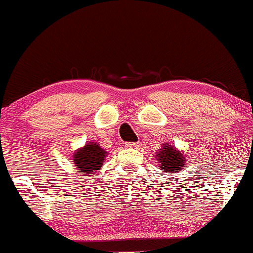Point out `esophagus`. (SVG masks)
Instances as JSON below:
<instances>
[{
	"label": "esophagus",
	"instance_id": "1",
	"mask_svg": "<svg viewBox=\"0 0 253 253\" xmlns=\"http://www.w3.org/2000/svg\"><path fill=\"white\" fill-rule=\"evenodd\" d=\"M126 148H139L140 144L139 142H126Z\"/></svg>",
	"mask_w": 253,
	"mask_h": 253
}]
</instances>
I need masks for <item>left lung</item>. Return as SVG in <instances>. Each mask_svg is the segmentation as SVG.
<instances>
[{"instance_id": "left-lung-1", "label": "left lung", "mask_w": 253, "mask_h": 253, "mask_svg": "<svg viewBox=\"0 0 253 253\" xmlns=\"http://www.w3.org/2000/svg\"><path fill=\"white\" fill-rule=\"evenodd\" d=\"M155 156L160 163L161 170L166 173H176V171L183 170L185 157L174 146L163 145Z\"/></svg>"}]
</instances>
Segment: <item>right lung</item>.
I'll list each match as a JSON object with an SVG mask.
<instances>
[{
	"instance_id": "1",
	"label": "right lung",
	"mask_w": 253,
	"mask_h": 253,
	"mask_svg": "<svg viewBox=\"0 0 253 253\" xmlns=\"http://www.w3.org/2000/svg\"><path fill=\"white\" fill-rule=\"evenodd\" d=\"M108 153L96 142H87L84 147L79 148L73 155V161L77 169L84 171V176L101 170L105 158Z\"/></svg>"
}]
</instances>
